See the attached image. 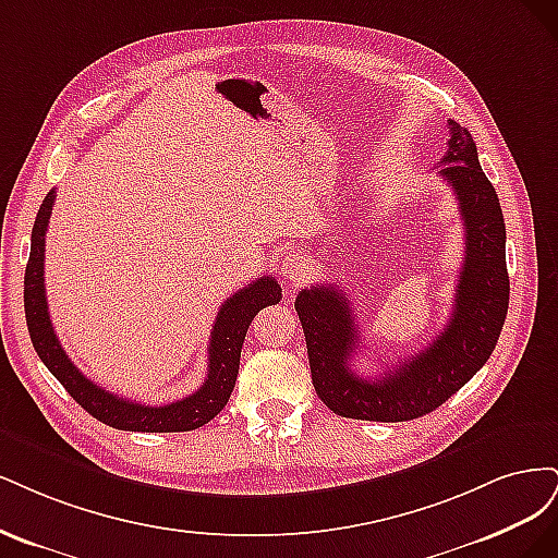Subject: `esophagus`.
Masks as SVG:
<instances>
[{
  "instance_id": "esophagus-1",
  "label": "esophagus",
  "mask_w": 558,
  "mask_h": 558,
  "mask_svg": "<svg viewBox=\"0 0 558 558\" xmlns=\"http://www.w3.org/2000/svg\"><path fill=\"white\" fill-rule=\"evenodd\" d=\"M308 268H311L308 257L301 255V253H294V255H290V257L284 259V264H282V274H284L287 282H290V284H296V282H301L303 278H308Z\"/></svg>"
}]
</instances>
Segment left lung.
I'll return each instance as SVG.
<instances>
[{
	"label": "left lung",
	"mask_w": 558,
	"mask_h": 558,
	"mask_svg": "<svg viewBox=\"0 0 558 558\" xmlns=\"http://www.w3.org/2000/svg\"><path fill=\"white\" fill-rule=\"evenodd\" d=\"M440 175L454 190L465 229V255L447 327L422 352L383 377H362L350 359L359 331L350 301L336 287L301 290L299 313L317 397L340 417L408 422L434 412L487 364L510 303L506 222L498 194L484 175L471 132L449 120ZM385 368V366H383Z\"/></svg>",
	"instance_id": "8db88e82"
}]
</instances>
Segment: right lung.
<instances>
[{
	"label": "right lung",
	"mask_w": 558,
	"mask_h": 558,
	"mask_svg": "<svg viewBox=\"0 0 558 558\" xmlns=\"http://www.w3.org/2000/svg\"><path fill=\"white\" fill-rule=\"evenodd\" d=\"M56 204V190L46 194L32 227L29 262L25 268V317L32 345L37 350L46 368L58 377L60 385L71 393L81 408L95 420L120 430H143V434H178L208 424L227 405L233 385H236L241 348L250 322L264 308L282 299L276 278H259L236 294H231L213 322L208 345V375L204 385L190 397L167 405H146L130 399H120L95 385L71 364L69 354L60 345L58 333L50 325L46 287H44V255L46 229Z\"/></svg>",
	"instance_id": "obj_1"
}]
</instances>
